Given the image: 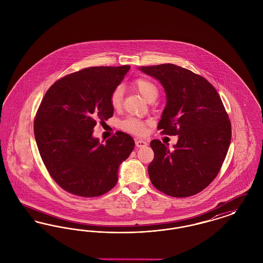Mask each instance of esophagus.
<instances>
[{
    "mask_svg": "<svg viewBox=\"0 0 263 263\" xmlns=\"http://www.w3.org/2000/svg\"><path fill=\"white\" fill-rule=\"evenodd\" d=\"M135 144H136V147L137 148H144L148 145V143L146 141H143V140H136L135 141Z\"/></svg>",
    "mask_w": 263,
    "mask_h": 263,
    "instance_id": "1",
    "label": "esophagus"
}]
</instances>
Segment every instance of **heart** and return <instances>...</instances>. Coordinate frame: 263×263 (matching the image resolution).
I'll return each mask as SVG.
<instances>
[{
    "label": "heart",
    "mask_w": 263,
    "mask_h": 263,
    "mask_svg": "<svg viewBox=\"0 0 263 263\" xmlns=\"http://www.w3.org/2000/svg\"><path fill=\"white\" fill-rule=\"evenodd\" d=\"M134 86L137 88L138 91L143 96V98L148 101H155L159 98L160 89L158 86L152 82L151 80L145 78H139L134 81ZM123 99V88L118 86L113 89L109 97L110 105L114 109H117L121 106ZM145 123L136 118H127L121 122V128L129 133L142 135L145 132Z\"/></svg>",
    "instance_id": "b5f03b06"
}]
</instances>
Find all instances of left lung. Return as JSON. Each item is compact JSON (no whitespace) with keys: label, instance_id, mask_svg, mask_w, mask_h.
I'll use <instances>...</instances> for the list:
<instances>
[{"label":"left lung","instance_id":"left-lung-1","mask_svg":"<svg viewBox=\"0 0 263 263\" xmlns=\"http://www.w3.org/2000/svg\"><path fill=\"white\" fill-rule=\"evenodd\" d=\"M159 80L166 93V105L158 129L178 136L170 151L153 140L155 158L148 166L153 185L173 197H188L207 187L225 161L232 126L216 88L202 76L175 64L141 67Z\"/></svg>","mask_w":263,"mask_h":263}]
</instances>
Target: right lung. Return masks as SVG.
Segmentation results:
<instances>
[{
	"label": "right lung",
	"instance_id": "1",
	"mask_svg": "<svg viewBox=\"0 0 263 263\" xmlns=\"http://www.w3.org/2000/svg\"><path fill=\"white\" fill-rule=\"evenodd\" d=\"M130 66L90 67L56 81L38 107L33 129L41 159L54 181L67 192L97 197L117 183L120 163L135 143L117 131L100 144L97 122L112 117L109 97Z\"/></svg>",
	"mask_w": 263,
	"mask_h": 263
}]
</instances>
